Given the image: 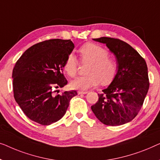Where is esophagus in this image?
Here are the masks:
<instances>
[{
    "instance_id": "esophagus-1",
    "label": "esophagus",
    "mask_w": 160,
    "mask_h": 160,
    "mask_svg": "<svg viewBox=\"0 0 160 160\" xmlns=\"http://www.w3.org/2000/svg\"><path fill=\"white\" fill-rule=\"evenodd\" d=\"M88 93L87 91H79L78 92V93L79 94V95H82V94H86Z\"/></svg>"
}]
</instances>
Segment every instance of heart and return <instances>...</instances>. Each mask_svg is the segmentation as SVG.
Returning a JSON list of instances; mask_svg holds the SVG:
<instances>
[{
  "label": "heart",
  "instance_id": "obj_1",
  "mask_svg": "<svg viewBox=\"0 0 160 160\" xmlns=\"http://www.w3.org/2000/svg\"><path fill=\"white\" fill-rule=\"evenodd\" d=\"M79 53L82 62H90L86 69L88 75L71 81L72 88L85 91L96 86L99 82L107 84L111 82L116 75L117 64L108 57L106 49L98 45L87 43L80 48ZM63 69L69 77L73 78L76 75L78 61L72 53L67 57Z\"/></svg>",
  "mask_w": 160,
  "mask_h": 160
}]
</instances>
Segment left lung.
<instances>
[{
	"label": "left lung",
	"mask_w": 160,
	"mask_h": 160,
	"mask_svg": "<svg viewBox=\"0 0 160 160\" xmlns=\"http://www.w3.org/2000/svg\"><path fill=\"white\" fill-rule=\"evenodd\" d=\"M106 44L117 61V73L98 95L91 109L100 122L118 126L129 122L138 114L148 93L149 82L145 60L122 40L102 37L93 39Z\"/></svg>",
	"instance_id": "1"
}]
</instances>
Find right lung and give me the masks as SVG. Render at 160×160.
<instances>
[{
	"label": "right lung",
	"instance_id": "right-lung-1",
	"mask_svg": "<svg viewBox=\"0 0 160 160\" xmlns=\"http://www.w3.org/2000/svg\"><path fill=\"white\" fill-rule=\"evenodd\" d=\"M75 48L71 40L51 39L33 45L24 51L13 69V96L25 115L42 125L63 118L75 91L54 94L67 80L63 65Z\"/></svg>",
	"mask_w": 160,
	"mask_h": 160
}]
</instances>
